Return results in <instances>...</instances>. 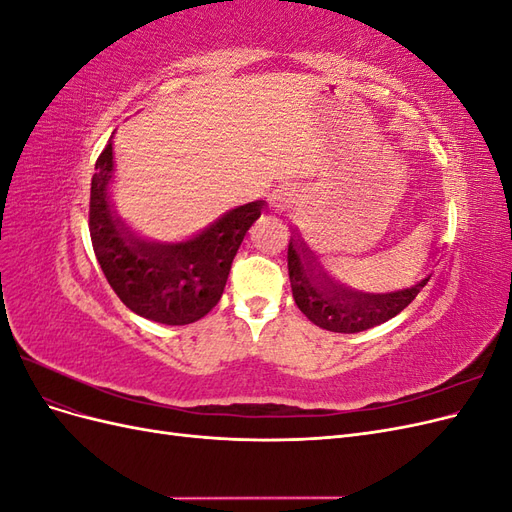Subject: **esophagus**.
<instances>
[{
  "mask_svg": "<svg viewBox=\"0 0 512 512\" xmlns=\"http://www.w3.org/2000/svg\"><path fill=\"white\" fill-rule=\"evenodd\" d=\"M299 192L290 188V185H282L280 190H275L271 194V207L277 211V213H284V211H290L294 205L299 203Z\"/></svg>",
  "mask_w": 512,
  "mask_h": 512,
  "instance_id": "obj_1",
  "label": "esophagus"
}]
</instances>
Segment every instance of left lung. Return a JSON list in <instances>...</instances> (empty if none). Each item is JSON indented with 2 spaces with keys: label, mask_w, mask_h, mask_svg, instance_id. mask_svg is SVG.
<instances>
[{
  "label": "left lung",
  "mask_w": 512,
  "mask_h": 512,
  "mask_svg": "<svg viewBox=\"0 0 512 512\" xmlns=\"http://www.w3.org/2000/svg\"><path fill=\"white\" fill-rule=\"evenodd\" d=\"M288 275L297 307L316 327L333 333H359L395 318L416 299L431 277L427 275L410 288L384 294L352 290L335 282L320 267L297 230L288 243Z\"/></svg>",
  "instance_id": "1"
}]
</instances>
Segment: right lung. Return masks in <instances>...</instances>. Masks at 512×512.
I'll list each match as a JSON object with an SVG mask.
<instances>
[{
  "mask_svg": "<svg viewBox=\"0 0 512 512\" xmlns=\"http://www.w3.org/2000/svg\"><path fill=\"white\" fill-rule=\"evenodd\" d=\"M113 168L108 141L96 162L89 198L91 243L108 284L123 305L153 322L179 327L207 316L218 305L232 258L265 200L224 213L188 241L156 243L138 237L117 218L108 194Z\"/></svg>",
  "mask_w": 512,
  "mask_h": 512,
  "instance_id": "1",
  "label": "right lung"
}]
</instances>
